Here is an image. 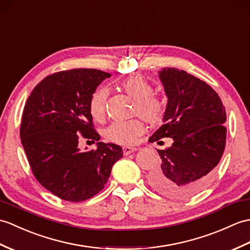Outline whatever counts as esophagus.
I'll list each match as a JSON object with an SVG mask.
<instances>
[{
    "instance_id": "1",
    "label": "esophagus",
    "mask_w": 250,
    "mask_h": 250,
    "mask_svg": "<svg viewBox=\"0 0 250 250\" xmlns=\"http://www.w3.org/2000/svg\"><path fill=\"white\" fill-rule=\"evenodd\" d=\"M136 150H137V148H134V147H124V154L125 155H129L132 152L136 151Z\"/></svg>"
}]
</instances>
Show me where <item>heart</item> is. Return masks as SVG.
Here are the masks:
<instances>
[{"instance_id":"b5f03b06","label":"heart","mask_w":250,"mask_h":250,"mask_svg":"<svg viewBox=\"0 0 250 250\" xmlns=\"http://www.w3.org/2000/svg\"><path fill=\"white\" fill-rule=\"evenodd\" d=\"M120 88L127 96L134 99L132 115L142 117L147 124L156 125L164 120L166 115V100L163 96L153 91V86L142 77H131L120 83ZM107 90L98 88L90 96L88 107L92 118L102 121L105 118V103ZM144 132V124L141 119L116 121L108 126L106 137L112 143L130 146Z\"/></svg>"}]
</instances>
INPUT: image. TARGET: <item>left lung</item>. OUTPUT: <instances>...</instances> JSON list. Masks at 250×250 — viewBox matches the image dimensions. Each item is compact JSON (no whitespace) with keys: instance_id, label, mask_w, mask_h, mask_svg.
I'll list each match as a JSON object with an SVG mask.
<instances>
[{"instance_id":"1","label":"left lung","mask_w":250,"mask_h":250,"mask_svg":"<svg viewBox=\"0 0 250 250\" xmlns=\"http://www.w3.org/2000/svg\"><path fill=\"white\" fill-rule=\"evenodd\" d=\"M160 79L168 97L165 125L149 142L171 137L173 144L158 150L161 168L149 182L161 195L185 199L210 182L225 150L227 116L217 92L200 79L177 68H163Z\"/></svg>"}]
</instances>
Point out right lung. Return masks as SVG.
I'll return each mask as SVG.
<instances>
[{
	"instance_id": "obj_1",
	"label": "right lung",
	"mask_w": 250,
	"mask_h": 250,
	"mask_svg": "<svg viewBox=\"0 0 250 250\" xmlns=\"http://www.w3.org/2000/svg\"><path fill=\"white\" fill-rule=\"evenodd\" d=\"M97 69H71L45 77L35 86L23 108L20 137L34 177L62 200L80 202L102 190L123 148L97 143L81 151V138L99 142L88 103L103 80Z\"/></svg>"
}]
</instances>
